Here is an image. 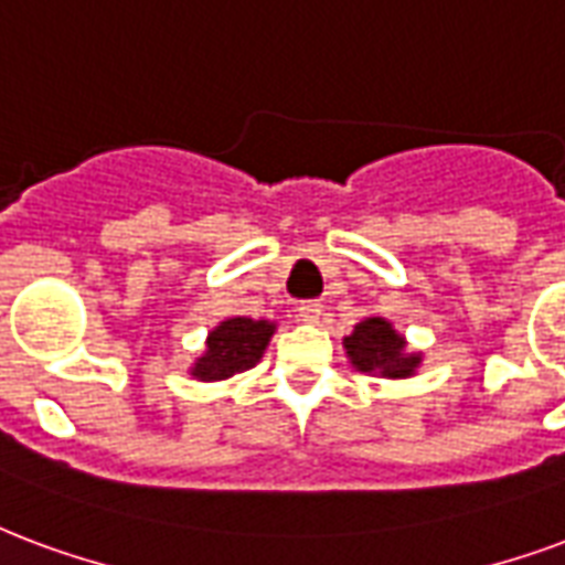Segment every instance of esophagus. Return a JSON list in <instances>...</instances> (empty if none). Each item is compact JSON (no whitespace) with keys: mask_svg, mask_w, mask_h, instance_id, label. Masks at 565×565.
Listing matches in <instances>:
<instances>
[{"mask_svg":"<svg viewBox=\"0 0 565 565\" xmlns=\"http://www.w3.org/2000/svg\"><path fill=\"white\" fill-rule=\"evenodd\" d=\"M296 311H299V320H305V323H317V320H320V315H323V305L311 299V302H299V308H296Z\"/></svg>","mask_w":565,"mask_h":565,"instance_id":"1","label":"esophagus"}]
</instances>
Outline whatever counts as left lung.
<instances>
[{"instance_id": "8db88e82", "label": "left lung", "mask_w": 565, "mask_h": 565, "mask_svg": "<svg viewBox=\"0 0 565 565\" xmlns=\"http://www.w3.org/2000/svg\"><path fill=\"white\" fill-rule=\"evenodd\" d=\"M344 350L356 371L377 377H413L419 367V353H407V341L395 332L386 317H365L344 338Z\"/></svg>"}]
</instances>
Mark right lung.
<instances>
[{
  "mask_svg": "<svg viewBox=\"0 0 565 565\" xmlns=\"http://www.w3.org/2000/svg\"><path fill=\"white\" fill-rule=\"evenodd\" d=\"M271 332H275V323L269 320L230 317L209 332L206 350L194 362L191 374L203 383H215V380H227L239 371H248L263 359Z\"/></svg>",
  "mask_w": 565,
  "mask_h": 565,
  "instance_id": "add662e5",
  "label": "right lung"
}]
</instances>
